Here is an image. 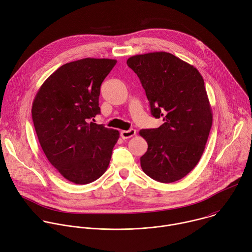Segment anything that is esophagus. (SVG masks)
<instances>
[{
	"label": "esophagus",
	"mask_w": 252,
	"mask_h": 252,
	"mask_svg": "<svg viewBox=\"0 0 252 252\" xmlns=\"http://www.w3.org/2000/svg\"><path fill=\"white\" fill-rule=\"evenodd\" d=\"M135 134H136V130L133 129V128H130L129 130H122V131H121V136H122L124 139L130 138V137L134 136Z\"/></svg>",
	"instance_id": "obj_1"
}]
</instances>
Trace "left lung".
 Masks as SVG:
<instances>
[{
	"label": "left lung",
	"instance_id": "1",
	"mask_svg": "<svg viewBox=\"0 0 252 252\" xmlns=\"http://www.w3.org/2000/svg\"><path fill=\"white\" fill-rule=\"evenodd\" d=\"M126 64L141 82L151 115L164 121L158 128L139 131L148 144L141 168L158 182L178 181L200 161L212 127L204 79L197 68L169 52L133 55Z\"/></svg>",
	"mask_w": 252,
	"mask_h": 252
}]
</instances>
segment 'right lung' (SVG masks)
Instances as JSON below:
<instances>
[{
	"instance_id": "obj_1",
	"label": "right lung",
	"mask_w": 252,
	"mask_h": 252,
	"mask_svg": "<svg viewBox=\"0 0 252 252\" xmlns=\"http://www.w3.org/2000/svg\"><path fill=\"white\" fill-rule=\"evenodd\" d=\"M108 58H84L53 72L37 91L32 108L40 146L68 181L89 184L107 170L119 130L95 124L101 113V84L116 65Z\"/></svg>"
}]
</instances>
